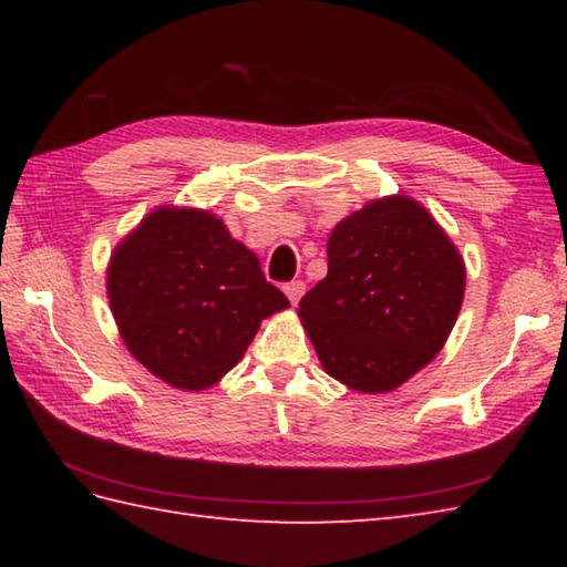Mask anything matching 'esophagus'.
Here are the masks:
<instances>
[{"label": "esophagus", "instance_id": "34e87169", "mask_svg": "<svg viewBox=\"0 0 567 567\" xmlns=\"http://www.w3.org/2000/svg\"><path fill=\"white\" fill-rule=\"evenodd\" d=\"M285 295H287V299H290L292 305H297L299 299H302V295H305V290H307V285L302 282V280H292V282H287L285 287Z\"/></svg>", "mask_w": 567, "mask_h": 567}]
</instances>
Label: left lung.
I'll return each instance as SVG.
<instances>
[{
    "label": "left lung",
    "mask_w": 567,
    "mask_h": 567,
    "mask_svg": "<svg viewBox=\"0 0 567 567\" xmlns=\"http://www.w3.org/2000/svg\"><path fill=\"white\" fill-rule=\"evenodd\" d=\"M327 252V277L297 309L323 370L365 394L400 388L449 339L465 292L461 252L406 195L346 216Z\"/></svg>",
    "instance_id": "obj_1"
}]
</instances>
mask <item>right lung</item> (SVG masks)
Here are the masks:
<instances>
[{
  "label": "right lung",
  "instance_id": "obj_1",
  "mask_svg": "<svg viewBox=\"0 0 567 567\" xmlns=\"http://www.w3.org/2000/svg\"><path fill=\"white\" fill-rule=\"evenodd\" d=\"M106 295L128 353L189 392L219 382L260 321L290 307L219 216L167 204L114 248Z\"/></svg>",
  "mask_w": 567,
  "mask_h": 567
}]
</instances>
